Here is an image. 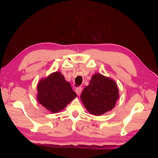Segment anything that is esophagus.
Returning a JSON list of instances; mask_svg holds the SVG:
<instances>
[{
    "label": "esophagus",
    "instance_id": "esophagus-1",
    "mask_svg": "<svg viewBox=\"0 0 158 158\" xmlns=\"http://www.w3.org/2000/svg\"><path fill=\"white\" fill-rule=\"evenodd\" d=\"M82 87H79V88H77L76 89V93L78 95H80L81 94V93H82Z\"/></svg>",
    "mask_w": 158,
    "mask_h": 158
}]
</instances>
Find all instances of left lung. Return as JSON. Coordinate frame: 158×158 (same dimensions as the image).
<instances>
[{
    "label": "left lung",
    "instance_id": "obj_1",
    "mask_svg": "<svg viewBox=\"0 0 158 158\" xmlns=\"http://www.w3.org/2000/svg\"><path fill=\"white\" fill-rule=\"evenodd\" d=\"M118 98L116 82L99 73L92 76L89 85L84 88L80 95L81 101L87 111L95 116L112 110Z\"/></svg>",
    "mask_w": 158,
    "mask_h": 158
}]
</instances>
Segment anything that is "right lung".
Listing matches in <instances>:
<instances>
[{"label": "right lung", "mask_w": 158, "mask_h": 158, "mask_svg": "<svg viewBox=\"0 0 158 158\" xmlns=\"http://www.w3.org/2000/svg\"><path fill=\"white\" fill-rule=\"evenodd\" d=\"M37 99L51 113H58L77 97L70 84L60 72H55L38 82Z\"/></svg>", "instance_id": "obj_1"}]
</instances>
